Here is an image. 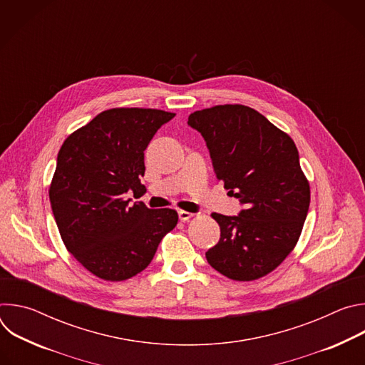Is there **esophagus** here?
<instances>
[{"mask_svg":"<svg viewBox=\"0 0 365 365\" xmlns=\"http://www.w3.org/2000/svg\"><path fill=\"white\" fill-rule=\"evenodd\" d=\"M178 214H179V220L180 221H189L193 217V214H190L187 211H179Z\"/></svg>","mask_w":365,"mask_h":365,"instance_id":"1","label":"esophagus"}]
</instances>
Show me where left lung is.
Segmentation results:
<instances>
[{
	"mask_svg": "<svg viewBox=\"0 0 365 365\" xmlns=\"http://www.w3.org/2000/svg\"><path fill=\"white\" fill-rule=\"evenodd\" d=\"M187 124L205 138L228 195L244 205L237 217L211 215L221 238L206 251L207 263L237 282L272 273L294 248L310 203L294 141L240 103L195 111Z\"/></svg>",
	"mask_w": 365,
	"mask_h": 365,
	"instance_id": "1",
	"label": "left lung"
}]
</instances>
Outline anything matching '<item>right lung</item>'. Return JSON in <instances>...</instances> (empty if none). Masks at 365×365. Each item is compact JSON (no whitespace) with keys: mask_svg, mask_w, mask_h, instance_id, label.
<instances>
[{"mask_svg":"<svg viewBox=\"0 0 365 365\" xmlns=\"http://www.w3.org/2000/svg\"><path fill=\"white\" fill-rule=\"evenodd\" d=\"M175 117L151 108H113L72 133L58 154L48 197L68 251L102 280L143 272L178 224L169 207L148 210L127 199L145 192L144 150Z\"/></svg>","mask_w":365,"mask_h":365,"instance_id":"add662e5","label":"right lung"}]
</instances>
